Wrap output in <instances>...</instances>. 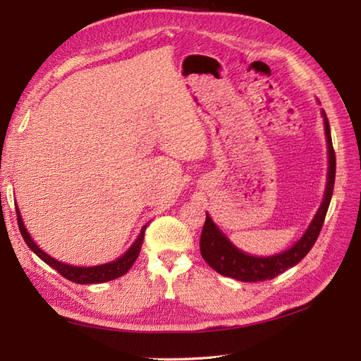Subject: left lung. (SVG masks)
Wrapping results in <instances>:
<instances>
[{
	"label": "left lung",
	"mask_w": 361,
	"mask_h": 361,
	"mask_svg": "<svg viewBox=\"0 0 361 361\" xmlns=\"http://www.w3.org/2000/svg\"><path fill=\"white\" fill-rule=\"evenodd\" d=\"M324 118V130L327 137V153H329V171H327V185L323 203H321L318 212L313 217L310 226L304 235L299 239L293 247L279 252V255L268 256V257H257L250 256L247 252L240 251L237 247L226 239V235L220 231L217 225L214 224L209 214H206V220L202 229L200 237V252L203 259L206 260L211 268H214L217 273L228 276L242 282H259L273 279L276 276L283 273L288 268L295 267L296 264L307 256V252L315 245L321 228H323L326 214L331 204V198L334 192L335 185V169H336V159H335V150L332 145V136H331V126L326 113L323 110Z\"/></svg>",
	"instance_id": "8db88e82"
}]
</instances>
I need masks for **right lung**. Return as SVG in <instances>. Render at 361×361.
<instances>
[{"mask_svg":"<svg viewBox=\"0 0 361 361\" xmlns=\"http://www.w3.org/2000/svg\"><path fill=\"white\" fill-rule=\"evenodd\" d=\"M17 220H18L20 233L23 235V239H25V242L27 243V247L32 250L35 255L43 260V262L52 267L54 270L62 274L63 278H66L68 281L75 282V283H102V282H109V281L121 278V276H124L130 270V268H132L137 256H140L142 240H144V233H145V228H147V225H144L140 235H137V239L135 240L132 247L127 250L126 255L118 257L116 260H113V262L96 265V267H73V265L60 262V260H56L49 255H46L43 250L37 247V243L32 240V237H30L29 233L26 231L25 225H23V220H21L18 209H17Z\"/></svg>","mask_w":361,"mask_h":361,"instance_id":"1","label":"right lung"}]
</instances>
